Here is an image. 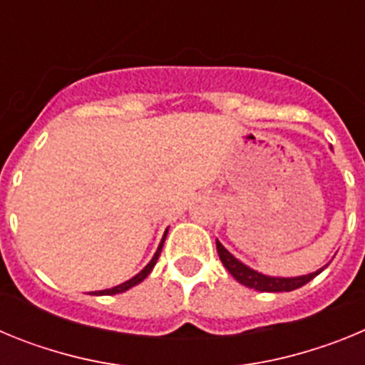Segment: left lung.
<instances>
[{
  "label": "left lung",
  "instance_id": "obj_1",
  "mask_svg": "<svg viewBox=\"0 0 365 365\" xmlns=\"http://www.w3.org/2000/svg\"><path fill=\"white\" fill-rule=\"evenodd\" d=\"M217 245V254L221 263L225 265V269L234 276L241 285L248 287V289H254V291H261V292H289L294 291V289H299L305 283L311 282L314 276L322 272H312L307 274V276H299V278H272V276H263V274L256 272V270L248 269L247 265H243L241 261L235 259L230 252H228L227 248L222 247L219 241H215Z\"/></svg>",
  "mask_w": 365,
  "mask_h": 365
}]
</instances>
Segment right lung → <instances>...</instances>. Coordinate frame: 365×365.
I'll return each instance as SVG.
<instances>
[{"instance_id":"1","label":"right lung","mask_w":365,"mask_h":365,"mask_svg":"<svg viewBox=\"0 0 365 365\" xmlns=\"http://www.w3.org/2000/svg\"><path fill=\"white\" fill-rule=\"evenodd\" d=\"M164 240H166V234H164V237H163V243H160V245H159V248H157V252H155L153 259H151L150 263H148V265L144 267V269L140 270V272L137 274V276H133V278H131V279H128V282H124V283H122V285L113 287V289H106V291L93 292V294H96V296H104V294H118V292H124V291H128V289H131V287L138 285V283L143 282V279L146 278L148 274L151 272V269H153V267H155V263H157V259H159V256H160V250H163Z\"/></svg>"}]
</instances>
